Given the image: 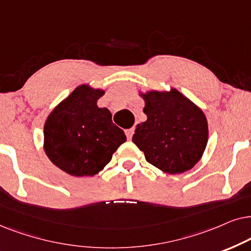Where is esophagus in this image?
Here are the masks:
<instances>
[{
	"label": "esophagus",
	"instance_id": "esophagus-1",
	"mask_svg": "<svg viewBox=\"0 0 251 251\" xmlns=\"http://www.w3.org/2000/svg\"><path fill=\"white\" fill-rule=\"evenodd\" d=\"M133 133H134V128H128V129H125V134L127 136L128 140L132 139L133 136Z\"/></svg>",
	"mask_w": 251,
	"mask_h": 251
}]
</instances>
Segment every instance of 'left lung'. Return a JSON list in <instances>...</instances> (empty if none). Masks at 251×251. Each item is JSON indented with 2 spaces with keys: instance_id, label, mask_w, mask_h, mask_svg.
<instances>
[{
  "instance_id": "1",
  "label": "left lung",
  "mask_w": 251,
  "mask_h": 251,
  "mask_svg": "<svg viewBox=\"0 0 251 251\" xmlns=\"http://www.w3.org/2000/svg\"><path fill=\"white\" fill-rule=\"evenodd\" d=\"M147 120L136 125L133 142L146 160L170 175L188 171L201 159L208 143L202 110L176 89L143 94Z\"/></svg>"
}]
</instances>
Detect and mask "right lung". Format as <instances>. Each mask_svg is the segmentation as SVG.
Wrapping results in <instances>:
<instances>
[{
  "label": "right lung",
  "mask_w": 251,
  "mask_h": 251,
  "mask_svg": "<svg viewBox=\"0 0 251 251\" xmlns=\"http://www.w3.org/2000/svg\"><path fill=\"white\" fill-rule=\"evenodd\" d=\"M104 92L82 85L50 113L45 124V151L52 164L75 176H95L126 141L108 109L96 102Z\"/></svg>",
  "instance_id": "obj_1"
}]
</instances>
